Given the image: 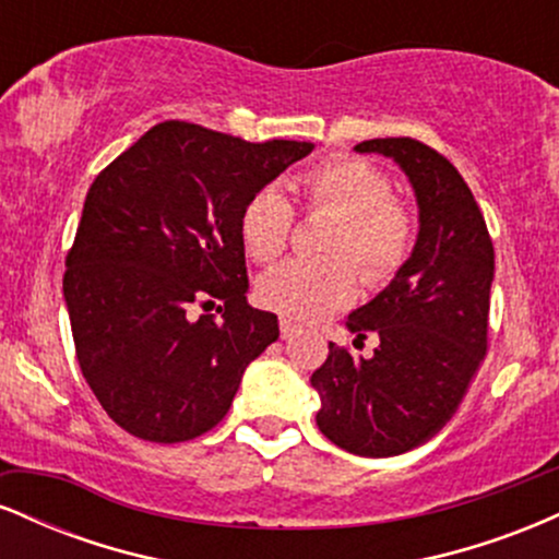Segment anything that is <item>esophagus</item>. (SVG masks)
<instances>
[{"label": "esophagus", "instance_id": "1", "mask_svg": "<svg viewBox=\"0 0 559 559\" xmlns=\"http://www.w3.org/2000/svg\"><path fill=\"white\" fill-rule=\"evenodd\" d=\"M294 333H297V325H294L292 320L281 318V338H292Z\"/></svg>", "mask_w": 559, "mask_h": 559}]
</instances>
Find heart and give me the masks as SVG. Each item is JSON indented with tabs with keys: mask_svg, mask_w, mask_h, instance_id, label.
Returning <instances> with one entry per match:
<instances>
[{
	"mask_svg": "<svg viewBox=\"0 0 559 559\" xmlns=\"http://www.w3.org/2000/svg\"><path fill=\"white\" fill-rule=\"evenodd\" d=\"M310 207L331 210L338 226L329 254H346L368 281H386L404 265L415 241L413 215L394 199V181L360 157L333 155L297 178ZM294 210L278 186H262L243 202L239 236L252 260H275L286 249ZM346 258H294L260 278L262 305L299 323L333 316L357 297V271Z\"/></svg>",
	"mask_w": 559,
	"mask_h": 559,
	"instance_id": "obj_1",
	"label": "heart"
}]
</instances>
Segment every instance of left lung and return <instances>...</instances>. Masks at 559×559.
<instances>
[{"mask_svg": "<svg viewBox=\"0 0 559 559\" xmlns=\"http://www.w3.org/2000/svg\"><path fill=\"white\" fill-rule=\"evenodd\" d=\"M360 155L400 165L418 202V239L391 284L349 316L370 357L329 344L312 373L325 439L360 457H394L433 439L457 413L486 355L493 247L457 168L415 139H370Z\"/></svg>", "mask_w": 559, "mask_h": 559, "instance_id": "1", "label": "left lung"}]
</instances>
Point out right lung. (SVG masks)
I'll list each match as a JSON object with an SVG mask.
<instances>
[{"label":"right lung","instance_id":"obj_1","mask_svg":"<svg viewBox=\"0 0 559 559\" xmlns=\"http://www.w3.org/2000/svg\"><path fill=\"white\" fill-rule=\"evenodd\" d=\"M312 150L165 120L94 178L62 294L81 373L123 431L176 444L226 418L278 338V318L247 305L241 207ZM215 304L221 319L198 316Z\"/></svg>","mask_w":559,"mask_h":559}]
</instances>
